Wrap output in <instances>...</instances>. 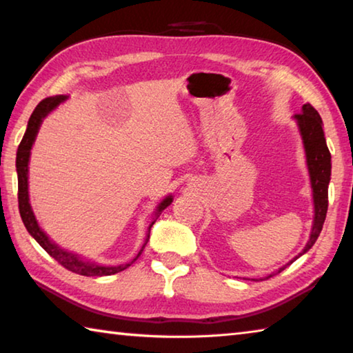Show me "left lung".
Segmentation results:
<instances>
[{
    "label": "left lung",
    "mask_w": 353,
    "mask_h": 353,
    "mask_svg": "<svg viewBox=\"0 0 353 353\" xmlns=\"http://www.w3.org/2000/svg\"><path fill=\"white\" fill-rule=\"evenodd\" d=\"M294 119L297 121L299 130H301L303 148H305L310 182H312V188H313L314 219H313V229H312V234H310V240L307 243V246L303 248L302 254H299L296 259H292L290 263L297 260L299 256L312 249L316 240H318V236L322 230V225H324L325 214H327L328 183H330V174H332V155L327 148L324 130H322V119L319 117L318 110H316L312 104H303L302 112L296 113ZM285 268L286 265L280 268L279 271H276V274L282 272ZM272 276L274 274H271V276L268 277H272Z\"/></svg>",
    "instance_id": "1"
}]
</instances>
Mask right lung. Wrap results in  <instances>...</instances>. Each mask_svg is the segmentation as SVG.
I'll return each mask as SVG.
<instances>
[{
    "label": "right lung",
    "mask_w": 353,
    "mask_h": 353,
    "mask_svg": "<svg viewBox=\"0 0 353 353\" xmlns=\"http://www.w3.org/2000/svg\"><path fill=\"white\" fill-rule=\"evenodd\" d=\"M67 99V97H51V98H45L43 101H40L35 107L31 118L28 121V129L25 135H23V140L19 146V151H17V174H19V208H20V214L23 219V224L28 229L29 234L34 236V240L37 241L41 248H43L48 254H50L52 259H54L59 265H62L63 268H67L68 271L79 274V276H87V277H101V276H112V274H117L119 271H124L126 268H129L132 263L139 259L141 255L143 249H145L146 243L149 240V232H151V227L154 225L155 219L160 216L166 207H168L172 202V196H166V198L160 202L157 210H155V218L151 224H149L148 229V236L145 240V244H143L140 252L137 254L135 259L126 263V265H119V266H101L97 265V263H90L82 260L79 255L67 252L57 246L56 243H52L50 238L46 236L43 230L40 229L37 224V219L34 216V212L31 208V204H29V194H28V163H29V155H31V149L34 145L35 137H37V132L40 129V124L43 121V118L50 113L52 109L62 103V101Z\"/></svg>",
    "instance_id": "obj_1"
}]
</instances>
